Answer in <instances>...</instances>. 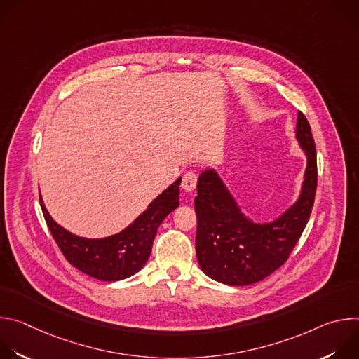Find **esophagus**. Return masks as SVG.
<instances>
[{"label": "esophagus", "instance_id": "1", "mask_svg": "<svg viewBox=\"0 0 359 359\" xmlns=\"http://www.w3.org/2000/svg\"><path fill=\"white\" fill-rule=\"evenodd\" d=\"M197 184V175L193 172H187L183 176V182H182V189L184 191H193L196 189Z\"/></svg>", "mask_w": 359, "mask_h": 359}]
</instances>
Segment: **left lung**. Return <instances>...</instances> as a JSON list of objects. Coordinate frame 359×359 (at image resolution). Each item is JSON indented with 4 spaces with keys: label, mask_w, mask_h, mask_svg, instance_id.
I'll use <instances>...</instances> for the list:
<instances>
[{
    "label": "left lung",
    "mask_w": 359,
    "mask_h": 359,
    "mask_svg": "<svg viewBox=\"0 0 359 359\" xmlns=\"http://www.w3.org/2000/svg\"><path fill=\"white\" fill-rule=\"evenodd\" d=\"M295 139L306 166L297 200L270 222H254L215 168L197 180L196 255L201 271L227 285L259 283L280 269L310 219L317 189V151L306 118L297 114Z\"/></svg>",
    "instance_id": "obj_1"
}]
</instances>
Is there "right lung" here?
<instances>
[{
	"instance_id": "add662e5",
	"label": "right lung",
	"mask_w": 359,
	"mask_h": 359,
	"mask_svg": "<svg viewBox=\"0 0 359 359\" xmlns=\"http://www.w3.org/2000/svg\"><path fill=\"white\" fill-rule=\"evenodd\" d=\"M180 183L182 177L163 190L126 229L102 238L81 237L68 231L50 217L41 196L39 201L48 229L65 259L89 277L100 281H119L144 267L158 227L169 213L179 208Z\"/></svg>"
}]
</instances>
